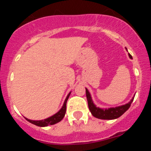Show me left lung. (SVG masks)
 <instances>
[{
	"label": "left lung",
	"mask_w": 151,
	"mask_h": 151,
	"mask_svg": "<svg viewBox=\"0 0 151 151\" xmlns=\"http://www.w3.org/2000/svg\"><path fill=\"white\" fill-rule=\"evenodd\" d=\"M129 57L131 59H132V56L130 54H129ZM85 90H86V97H87L88 104V108H89L90 111H91L92 114L95 117L99 118V119L112 120L116 119L117 117H121L126 110H129V108L131 106L132 102L133 101V99H132L129 103H127L125 105L121 106H118V107L110 108V109L103 110V109H99V108L96 107L93 104V102H92L89 92H88V89Z\"/></svg>",
	"instance_id": "1"
}]
</instances>
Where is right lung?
I'll list each match as a JSON object with an SVG mask.
<instances>
[{
  "label": "right lung",
  "instance_id": "add662e5",
  "mask_svg": "<svg viewBox=\"0 0 151 151\" xmlns=\"http://www.w3.org/2000/svg\"><path fill=\"white\" fill-rule=\"evenodd\" d=\"M70 94L67 96L66 99H65V102L63 103V106L59 112L56 113L55 114H54L52 117H48L47 119L45 120H41V121H32V120L29 119H26L29 122L32 123V124H35L37 126H40V127H45V126H48V125H52V124H55L61 121L63 118L65 116V114H66V102H67V99H68L69 96H70Z\"/></svg>",
  "mask_w": 151,
  "mask_h": 151
}]
</instances>
